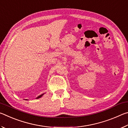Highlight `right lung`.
<instances>
[{
	"label": "right lung",
	"mask_w": 128,
	"mask_h": 128,
	"mask_svg": "<svg viewBox=\"0 0 128 128\" xmlns=\"http://www.w3.org/2000/svg\"><path fill=\"white\" fill-rule=\"evenodd\" d=\"M43 95V94H42V95H40V96H38L37 98H36V99H38V98H40L41 96H42V95Z\"/></svg>",
	"instance_id": "obj_1"
}]
</instances>
